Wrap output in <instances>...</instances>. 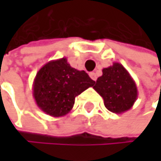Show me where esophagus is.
Wrapping results in <instances>:
<instances>
[{
    "label": "esophagus",
    "instance_id": "obj_1",
    "mask_svg": "<svg viewBox=\"0 0 161 161\" xmlns=\"http://www.w3.org/2000/svg\"><path fill=\"white\" fill-rule=\"evenodd\" d=\"M89 75H90V77H91L92 80H94V81H96V80H97V74H96L95 72H90Z\"/></svg>",
    "mask_w": 161,
    "mask_h": 161
}]
</instances>
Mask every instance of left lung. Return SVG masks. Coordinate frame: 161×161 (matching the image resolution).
Listing matches in <instances>:
<instances>
[{
  "label": "left lung",
  "mask_w": 161,
  "mask_h": 161,
  "mask_svg": "<svg viewBox=\"0 0 161 161\" xmlns=\"http://www.w3.org/2000/svg\"><path fill=\"white\" fill-rule=\"evenodd\" d=\"M94 89L102 97L105 107L116 114L130 109L138 97L135 81L119 63L102 69Z\"/></svg>",
  "instance_id": "8db88e82"
}]
</instances>
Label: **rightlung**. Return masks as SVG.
I'll list each match as a JSON object with an SVG mask.
<instances>
[{"label": "right lung", "mask_w": 161, "mask_h": 161, "mask_svg": "<svg viewBox=\"0 0 161 161\" xmlns=\"http://www.w3.org/2000/svg\"><path fill=\"white\" fill-rule=\"evenodd\" d=\"M95 83L84 70L71 67L66 58L53 60L37 71L33 97L41 111L58 118L69 113L75 97Z\"/></svg>", "instance_id": "1"}]
</instances>
